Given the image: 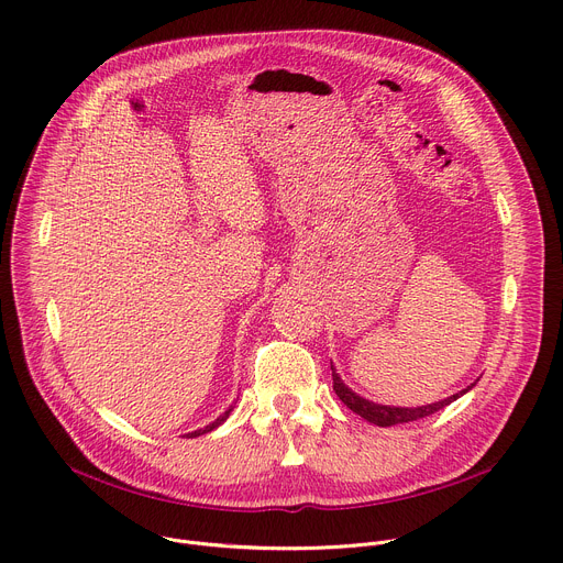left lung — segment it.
<instances>
[{
  "label": "left lung",
  "mask_w": 563,
  "mask_h": 563,
  "mask_svg": "<svg viewBox=\"0 0 563 563\" xmlns=\"http://www.w3.org/2000/svg\"><path fill=\"white\" fill-rule=\"evenodd\" d=\"M332 378H334V391H336V396L343 400V404L352 410V412H356L358 417H363L365 421H369V423H374V426H378V428H389V426H396V423H410V421H419V419H423V417H430V415H434V412H439V410H443L445 406H450L452 400H456L459 396H463L467 389H461V391H456V394H452V396H448V398H443V400H437V404H430V406H421V408H394V406H378V404H372V400H367V398H363V396H358L356 391H352L343 380H341V376L336 374V369L332 367Z\"/></svg>",
  "instance_id": "1"
}]
</instances>
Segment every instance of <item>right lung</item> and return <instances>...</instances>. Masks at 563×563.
I'll list each match as a JSON object with an SVG mask.
<instances>
[{"mask_svg":"<svg viewBox=\"0 0 563 563\" xmlns=\"http://www.w3.org/2000/svg\"><path fill=\"white\" fill-rule=\"evenodd\" d=\"M231 410H233V408H229V410H227V412H224V415H220V417H218V419H216V421H213V423H209V426H205V428H202V430H196V432H189V434H187V437H200V434H207V432H211V430H216V428H218V426H222V423H224V421H227V419H229V415H231Z\"/></svg>","mask_w":563,"mask_h":563,"instance_id":"right-lung-1","label":"right lung"}]
</instances>
